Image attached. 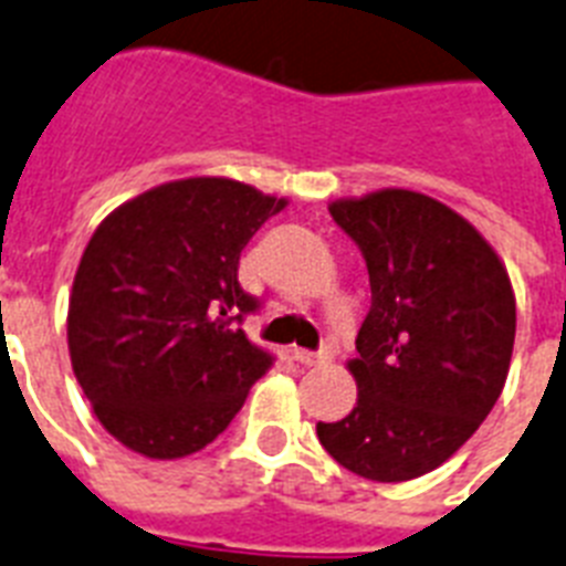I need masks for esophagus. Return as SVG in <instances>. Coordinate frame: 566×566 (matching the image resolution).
<instances>
[{
    "label": "esophagus",
    "mask_w": 566,
    "mask_h": 566,
    "mask_svg": "<svg viewBox=\"0 0 566 566\" xmlns=\"http://www.w3.org/2000/svg\"><path fill=\"white\" fill-rule=\"evenodd\" d=\"M293 357L298 363H305V366H319V363H328L331 360V352L323 348V352H307V348H293Z\"/></svg>",
    "instance_id": "34e87169"
}]
</instances>
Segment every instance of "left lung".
I'll return each instance as SVG.
<instances>
[{
    "mask_svg": "<svg viewBox=\"0 0 566 566\" xmlns=\"http://www.w3.org/2000/svg\"><path fill=\"white\" fill-rule=\"evenodd\" d=\"M369 270L357 334V407L316 436L352 474L403 482L457 453L497 403L514 293L497 252L433 197L387 188L331 203Z\"/></svg>",
    "mask_w": 566,
    "mask_h": 566,
    "instance_id": "obj_1",
    "label": "left lung"
}]
</instances>
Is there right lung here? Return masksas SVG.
<instances>
[{"instance_id": "obj_1", "label": "right lung", "mask_w": 566, "mask_h": 566, "mask_svg": "<svg viewBox=\"0 0 566 566\" xmlns=\"http://www.w3.org/2000/svg\"><path fill=\"white\" fill-rule=\"evenodd\" d=\"M284 200L195 177L118 206L77 264L69 355L98 421L136 453L214 442L273 357L241 331L261 307L238 282L243 247Z\"/></svg>"}]
</instances>
